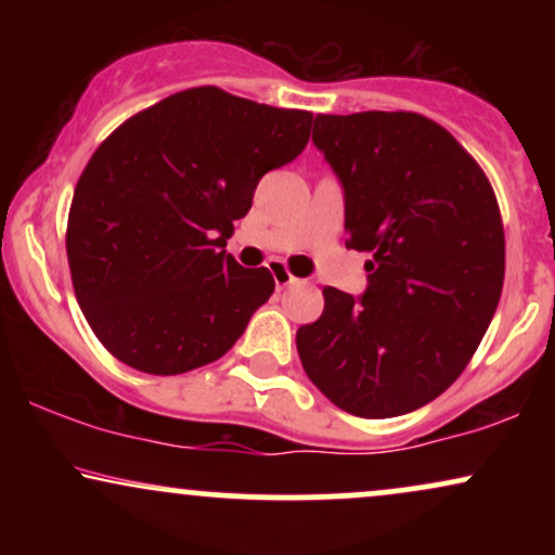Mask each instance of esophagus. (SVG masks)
<instances>
[{
  "label": "esophagus",
  "instance_id": "esophagus-1",
  "mask_svg": "<svg viewBox=\"0 0 555 555\" xmlns=\"http://www.w3.org/2000/svg\"><path fill=\"white\" fill-rule=\"evenodd\" d=\"M271 273H273V282H276L279 289H284V286H289V284L297 282V279L292 276V273L286 271L282 263H273V266H271Z\"/></svg>",
  "mask_w": 555,
  "mask_h": 555
}]
</instances>
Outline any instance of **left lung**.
<instances>
[{
  "mask_svg": "<svg viewBox=\"0 0 555 555\" xmlns=\"http://www.w3.org/2000/svg\"><path fill=\"white\" fill-rule=\"evenodd\" d=\"M313 143L347 195V247L371 253L367 292L326 286L297 328L305 373L358 417H397L460 378L499 308L501 208L480 164L417 112L318 114Z\"/></svg>",
  "mask_w": 555,
  "mask_h": 555,
  "instance_id": "obj_1",
  "label": "left lung"
}]
</instances>
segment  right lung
Instances as JSON below:
<instances>
[{
	"instance_id": "1",
	"label": "right lung",
	"mask_w": 555,
	"mask_h": 555,
	"mask_svg": "<svg viewBox=\"0 0 555 555\" xmlns=\"http://www.w3.org/2000/svg\"><path fill=\"white\" fill-rule=\"evenodd\" d=\"M310 125V112L197 86L132 114L93 151L65 242L82 315L114 358L177 375L234 347L276 284L219 247L260 177L302 154Z\"/></svg>"
}]
</instances>
